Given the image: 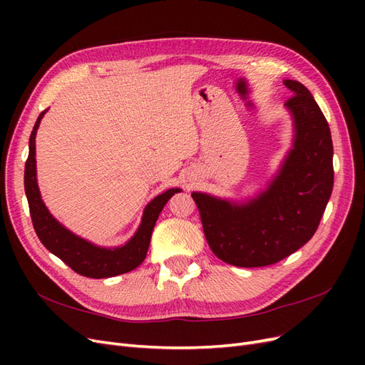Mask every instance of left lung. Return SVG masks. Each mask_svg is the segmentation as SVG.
<instances>
[{
    "mask_svg": "<svg viewBox=\"0 0 365 365\" xmlns=\"http://www.w3.org/2000/svg\"><path fill=\"white\" fill-rule=\"evenodd\" d=\"M292 97V149L279 173L252 200L236 202L193 192L215 256L240 268L274 264L315 235L334 189V145L322 109L307 88L286 79Z\"/></svg>",
    "mask_w": 365,
    "mask_h": 365,
    "instance_id": "left-lung-1",
    "label": "left lung"
}]
</instances>
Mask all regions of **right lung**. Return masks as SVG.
Instances as JSON below:
<instances>
[{"instance_id": "right-lung-1", "label": "right lung", "mask_w": 365, "mask_h": 365, "mask_svg": "<svg viewBox=\"0 0 365 365\" xmlns=\"http://www.w3.org/2000/svg\"><path fill=\"white\" fill-rule=\"evenodd\" d=\"M46 113L47 109L39 114L35 126H33L29 141V158L26 161L24 170V189L29 201L31 222L42 245L53 252L54 256L59 257L63 263H67L74 272L83 275V277L106 279L135 269L146 259L152 231L161 210L175 193L181 192V189H169L157 197H153L145 208L141 224L135 231V235L125 245L103 248L76 236L50 215L39 193L36 181L35 138L41 120Z\"/></svg>"}]
</instances>
